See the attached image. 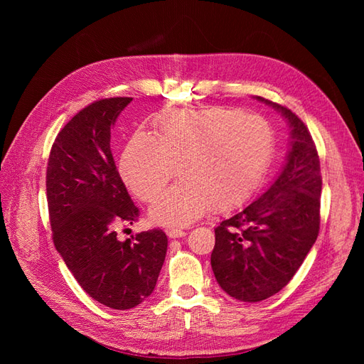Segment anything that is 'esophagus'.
<instances>
[{
  "instance_id": "1",
  "label": "esophagus",
  "mask_w": 364,
  "mask_h": 364,
  "mask_svg": "<svg viewBox=\"0 0 364 364\" xmlns=\"http://www.w3.org/2000/svg\"><path fill=\"white\" fill-rule=\"evenodd\" d=\"M167 235L170 238H181V237H185L186 232H185L183 229H168L167 230Z\"/></svg>"
}]
</instances>
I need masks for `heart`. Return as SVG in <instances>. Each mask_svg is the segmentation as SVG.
<instances>
[{
    "mask_svg": "<svg viewBox=\"0 0 364 364\" xmlns=\"http://www.w3.org/2000/svg\"><path fill=\"white\" fill-rule=\"evenodd\" d=\"M274 134L266 118L234 109H173L153 135L136 132L119 171L139 200L153 203L176 173L181 182L151 208L153 223L183 226L209 209L228 213L246 203L266 174Z\"/></svg>",
    "mask_w": 364,
    "mask_h": 364,
    "instance_id": "b5f03b06",
    "label": "heart"
}]
</instances>
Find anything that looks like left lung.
<instances>
[{"label":"left lung","instance_id":"1","mask_svg":"<svg viewBox=\"0 0 364 364\" xmlns=\"http://www.w3.org/2000/svg\"><path fill=\"white\" fill-rule=\"evenodd\" d=\"M291 150L270 188L215 228L211 266L229 296L259 302L281 291L310 252L321 229L322 173L310 130L289 107Z\"/></svg>","mask_w":364,"mask_h":364}]
</instances>
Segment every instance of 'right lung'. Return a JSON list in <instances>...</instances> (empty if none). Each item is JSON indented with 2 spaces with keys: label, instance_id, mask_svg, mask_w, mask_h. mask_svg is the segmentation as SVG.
Instances as JSON below:
<instances>
[{
  "label": "right lung",
  "instance_id": "add662e5",
  "mask_svg": "<svg viewBox=\"0 0 364 364\" xmlns=\"http://www.w3.org/2000/svg\"><path fill=\"white\" fill-rule=\"evenodd\" d=\"M130 102L102 98L77 112L53 142L46 179L54 246L80 287L114 310L151 294L167 252L156 228L117 240V228L139 217L111 150V126Z\"/></svg>",
  "mask_w": 364,
  "mask_h": 364
}]
</instances>
